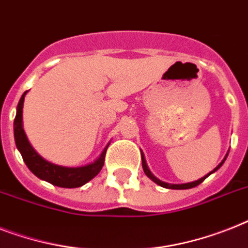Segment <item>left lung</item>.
I'll list each match as a JSON object with an SVG mask.
<instances>
[{
	"instance_id": "1",
	"label": "left lung",
	"mask_w": 248,
	"mask_h": 248,
	"mask_svg": "<svg viewBox=\"0 0 248 248\" xmlns=\"http://www.w3.org/2000/svg\"><path fill=\"white\" fill-rule=\"evenodd\" d=\"M227 155H228V154H227ZM227 155H225V158L223 159L222 162L219 163V164H218V167H217V168H214V170H211L210 173H208V174H206V176H204V177H202V178H200V180L194 181V182H190V183H182V185H170V183H166V182H163V181L158 180V178H156V177L154 176V174H153V173L150 172V170H149V168H148V164H146V162H145L144 154H142V153H141L142 170H144L145 174H146V176H148L149 178H150V180H152V181H154V182H155L156 185H159V186L164 187V188H172V190H187V188H192V187H196V186H199V185H200L201 182H204V180H205V178H208V177L210 176L211 173H214L215 170H218L219 168H220V167L223 166V163H224V160H225V159H227Z\"/></svg>"
}]
</instances>
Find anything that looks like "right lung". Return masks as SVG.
<instances>
[{
    "instance_id": "obj_1",
    "label": "right lung",
    "mask_w": 248,
    "mask_h": 248,
    "mask_svg": "<svg viewBox=\"0 0 248 248\" xmlns=\"http://www.w3.org/2000/svg\"><path fill=\"white\" fill-rule=\"evenodd\" d=\"M25 92L21 95L16 108V117L14 121V136H15L16 148L19 149L20 154L23 156L24 162L28 166L31 172L40 178V180L47 181L54 186L65 187V188H75L85 185L93 180L98 173L102 170L104 166V158H106L107 149L109 144L103 149V152L99 155V158L94 160L90 164L82 167H62L53 164L51 162H47L46 159L38 154L30 145L29 140L26 138L25 132L23 128V106L24 98L26 95Z\"/></svg>"
}]
</instances>
